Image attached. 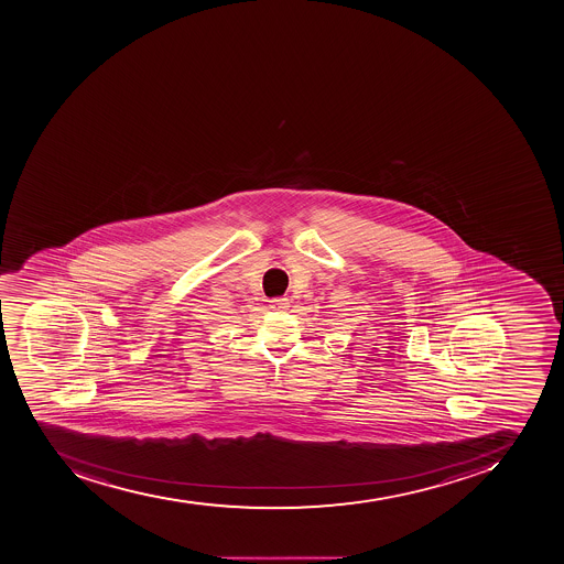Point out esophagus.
<instances>
[{
  "label": "esophagus",
  "mask_w": 564,
  "mask_h": 564,
  "mask_svg": "<svg viewBox=\"0 0 564 564\" xmlns=\"http://www.w3.org/2000/svg\"><path fill=\"white\" fill-rule=\"evenodd\" d=\"M270 306L278 310V312H284V310H289L290 303L286 297H274V300L270 301Z\"/></svg>",
  "instance_id": "34e87169"
}]
</instances>
